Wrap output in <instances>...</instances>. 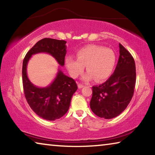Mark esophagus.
Here are the masks:
<instances>
[{
  "label": "esophagus",
  "mask_w": 155,
  "mask_h": 155,
  "mask_svg": "<svg viewBox=\"0 0 155 155\" xmlns=\"http://www.w3.org/2000/svg\"><path fill=\"white\" fill-rule=\"evenodd\" d=\"M84 87V85H82V84H81V83H78V87L79 88V89L82 88V87Z\"/></svg>",
  "instance_id": "34e87169"
}]
</instances>
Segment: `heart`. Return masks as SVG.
Wrapping results in <instances>:
<instances>
[{"mask_svg": "<svg viewBox=\"0 0 155 155\" xmlns=\"http://www.w3.org/2000/svg\"><path fill=\"white\" fill-rule=\"evenodd\" d=\"M115 60V54L112 50L97 45H87L78 50L77 58L68 56L65 65L70 76L74 78L82 74L86 65L87 72L83 77V80L89 81L94 77L99 82L111 75Z\"/></svg>", "mask_w": 155, "mask_h": 155, "instance_id": "heart-1", "label": "heart"}]
</instances>
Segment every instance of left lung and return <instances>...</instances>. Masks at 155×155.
Wrapping results in <instances>:
<instances>
[{
  "mask_svg": "<svg viewBox=\"0 0 155 155\" xmlns=\"http://www.w3.org/2000/svg\"><path fill=\"white\" fill-rule=\"evenodd\" d=\"M119 48V59L114 74L106 82L92 87L90 108L97 116L104 119L114 118L124 111L134 94V59L121 44Z\"/></svg>",
  "mask_w": 155,
  "mask_h": 155,
  "instance_id": "1",
  "label": "left lung"
}]
</instances>
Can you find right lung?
<instances>
[{"label":"right lung","instance_id":"right-lung-1","mask_svg":"<svg viewBox=\"0 0 155 155\" xmlns=\"http://www.w3.org/2000/svg\"><path fill=\"white\" fill-rule=\"evenodd\" d=\"M64 40L42 39L31 48L23 60L22 83L25 98L37 115L50 121L59 119L66 114L73 94L77 90V85L74 79L65 75L59 68L56 77L48 86L37 87L28 79L27 64L33 54L45 52L53 57L61 66H64L67 52Z\"/></svg>","mask_w":155,"mask_h":155}]
</instances>
